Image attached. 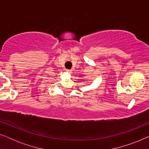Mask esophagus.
Instances as JSON below:
<instances>
[{
  "instance_id": "esophagus-1",
  "label": "esophagus",
  "mask_w": 149,
  "mask_h": 149,
  "mask_svg": "<svg viewBox=\"0 0 149 149\" xmlns=\"http://www.w3.org/2000/svg\"><path fill=\"white\" fill-rule=\"evenodd\" d=\"M66 71L67 72L70 73H70H72V70H69V69H66Z\"/></svg>"
}]
</instances>
